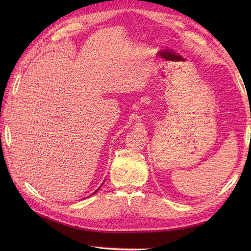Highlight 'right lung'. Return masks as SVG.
<instances>
[{
	"mask_svg": "<svg viewBox=\"0 0 251 251\" xmlns=\"http://www.w3.org/2000/svg\"><path fill=\"white\" fill-rule=\"evenodd\" d=\"M97 191H98V189H97ZM95 193H96V192H95Z\"/></svg>",
	"mask_w": 251,
	"mask_h": 251,
	"instance_id": "add662e5",
	"label": "right lung"
}]
</instances>
